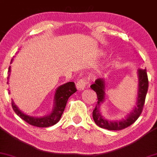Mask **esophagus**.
<instances>
[{"mask_svg":"<svg viewBox=\"0 0 157 157\" xmlns=\"http://www.w3.org/2000/svg\"><path fill=\"white\" fill-rule=\"evenodd\" d=\"M86 84H87V80H86V78L78 79L76 83L77 89L80 90V91H81V90H83L84 88L86 87Z\"/></svg>","mask_w":157,"mask_h":157,"instance_id":"34e87169","label":"esophagus"}]
</instances>
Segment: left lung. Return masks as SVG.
<instances>
[{
	"label": "left lung",
	"instance_id": "8db88e82",
	"mask_svg": "<svg viewBox=\"0 0 157 157\" xmlns=\"http://www.w3.org/2000/svg\"><path fill=\"white\" fill-rule=\"evenodd\" d=\"M139 89H138V97L136 106L131 111L130 114L127 116V118L123 119L120 121H109L105 120L101 115L100 111V105L104 101L105 97V82L101 78H98L95 80V82L91 86V89H93L97 94V103L93 111V119L95 123L99 127L102 128L107 129L111 131H120L125 128L131 125H132L136 121L142 113L143 110L144 103H145V97L148 89V79L146 69L139 68Z\"/></svg>",
	"mask_w": 157,
	"mask_h": 157
}]
</instances>
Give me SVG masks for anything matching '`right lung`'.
<instances>
[{
  "mask_svg": "<svg viewBox=\"0 0 157 157\" xmlns=\"http://www.w3.org/2000/svg\"><path fill=\"white\" fill-rule=\"evenodd\" d=\"M8 72H10V66L9 67ZM10 76V75H9ZM9 78V77H8ZM77 89L75 87V84L74 82H68L67 83L60 86L57 89L55 97V108H54L52 112L48 116L44 117H33L28 116L21 112L12 100V106L14 111L17 113L22 120L26 122L30 125L36 126L39 128H46L52 126L57 123L60 120L61 116L63 113L66 103L69 98V97L74 93L76 92Z\"/></svg>",
  "mask_w": 157,
  "mask_h": 157,
  "instance_id": "obj_1",
  "label": "right lung"
}]
</instances>
